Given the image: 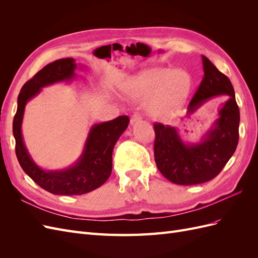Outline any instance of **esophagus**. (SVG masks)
<instances>
[{"mask_svg": "<svg viewBox=\"0 0 258 258\" xmlns=\"http://www.w3.org/2000/svg\"><path fill=\"white\" fill-rule=\"evenodd\" d=\"M141 119H142L141 115H140L139 113H135L134 115L131 116L130 123H131V124H134V123H136V122H138V121H141Z\"/></svg>", "mask_w": 258, "mask_h": 258, "instance_id": "obj_1", "label": "esophagus"}]
</instances>
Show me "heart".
<instances>
[{"instance_id": "heart-1", "label": "heart", "mask_w": 258, "mask_h": 258, "mask_svg": "<svg viewBox=\"0 0 258 258\" xmlns=\"http://www.w3.org/2000/svg\"><path fill=\"white\" fill-rule=\"evenodd\" d=\"M192 86L191 76L183 70L154 68L140 72L126 86L134 99H147L148 112L156 117L175 115L186 102Z\"/></svg>"}]
</instances>
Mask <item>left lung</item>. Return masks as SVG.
Returning a JSON list of instances; mask_svg holds the SVG:
<instances>
[{"instance_id": "1", "label": "left lung", "mask_w": 258, "mask_h": 258, "mask_svg": "<svg viewBox=\"0 0 258 258\" xmlns=\"http://www.w3.org/2000/svg\"><path fill=\"white\" fill-rule=\"evenodd\" d=\"M202 64L205 75L188 104V114L211 98L228 96L202 141L186 144L174 127L154 123L156 165L163 176L178 185H196L214 178L235 153L239 141L240 112L232 85L205 56Z\"/></svg>"}]
</instances>
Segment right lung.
I'll use <instances>...</instances> for the list:
<instances>
[{"label": "right lung", "instance_id": "right-lung-1", "mask_svg": "<svg viewBox=\"0 0 258 258\" xmlns=\"http://www.w3.org/2000/svg\"><path fill=\"white\" fill-rule=\"evenodd\" d=\"M77 68L73 58L59 59L45 66L32 79L22 86L18 96V106L13 121V134L16 141V156L22 170L33 181L53 195H83L103 185L112 172L113 148L122 132L127 129L129 117L117 118L92 126L79 160L66 170L46 171L31 158L21 135L25 107L45 86L71 81Z\"/></svg>", "mask_w": 258, "mask_h": 258}]
</instances>
